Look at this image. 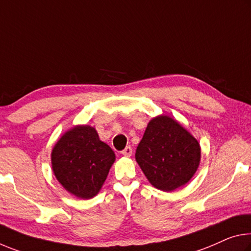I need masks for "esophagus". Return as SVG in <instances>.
<instances>
[{"mask_svg":"<svg viewBox=\"0 0 251 251\" xmlns=\"http://www.w3.org/2000/svg\"><path fill=\"white\" fill-rule=\"evenodd\" d=\"M132 153H133V149L130 146H126L125 149L122 151V154L124 155V156H130Z\"/></svg>","mask_w":251,"mask_h":251,"instance_id":"34e87169","label":"esophagus"}]
</instances>
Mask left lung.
I'll list each match as a JSON object with an SVG mask.
<instances>
[{
	"label": "left lung",
	"instance_id": "obj_1",
	"mask_svg": "<svg viewBox=\"0 0 251 251\" xmlns=\"http://www.w3.org/2000/svg\"><path fill=\"white\" fill-rule=\"evenodd\" d=\"M200 156V144L196 138L177 122L164 115L149 123L135 154L151 184L165 192L191 180Z\"/></svg>",
	"mask_w": 251,
	"mask_h": 251
}]
</instances>
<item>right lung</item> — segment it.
Segmentation results:
<instances>
[{"instance_id": "right-lung-1", "label": "right lung", "mask_w": 251, "mask_h": 251, "mask_svg": "<svg viewBox=\"0 0 251 251\" xmlns=\"http://www.w3.org/2000/svg\"><path fill=\"white\" fill-rule=\"evenodd\" d=\"M51 161L54 176L63 188L75 197L90 199L104 184L115 154L99 140L96 129L77 126L57 142Z\"/></svg>"}]
</instances>
